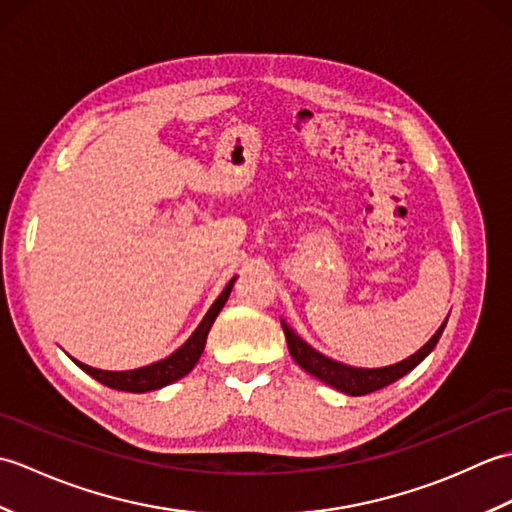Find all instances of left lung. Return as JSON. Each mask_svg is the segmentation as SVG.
Returning a JSON list of instances; mask_svg holds the SVG:
<instances>
[{
    "instance_id": "8db88e82",
    "label": "left lung",
    "mask_w": 512,
    "mask_h": 512,
    "mask_svg": "<svg viewBox=\"0 0 512 512\" xmlns=\"http://www.w3.org/2000/svg\"><path fill=\"white\" fill-rule=\"evenodd\" d=\"M284 325V334L288 341V350L290 356L295 358V363L306 369L308 374H312L314 378L323 380L325 385H330L334 389L343 391L347 396H365L372 394L376 389H383L391 383H396L398 378H402L405 374H409L413 367L420 365L424 358L431 354L433 347L440 341V336L444 332V325H447V319L438 328V332L431 336V339L424 343L416 354H411L405 361H400L396 365H387V367H376V369H365V367H352V365H343L339 361H332V358L323 356L321 352L314 350L301 336L295 334V330L288 328L286 321H281Z\"/></svg>"
}]
</instances>
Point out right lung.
<instances>
[{"instance_id":"right-lung-1","label":"right lung","mask_w":512,"mask_h":512,"mask_svg":"<svg viewBox=\"0 0 512 512\" xmlns=\"http://www.w3.org/2000/svg\"><path fill=\"white\" fill-rule=\"evenodd\" d=\"M233 284H235V277L228 281L226 288L222 290V295L213 301V306L204 314V319L189 336L187 343L180 345L176 352L169 354L167 358H162V361H156L138 369H127V372H105V369H96L79 361L74 363L79 365L85 374H90L94 380H99V383H103L105 387H112L118 391H132V394H145V391H154V389L176 383V380H180L182 376H187L195 367V363L200 361L206 345V336H209L213 321L224 308L228 295H231Z\"/></svg>"}]
</instances>
